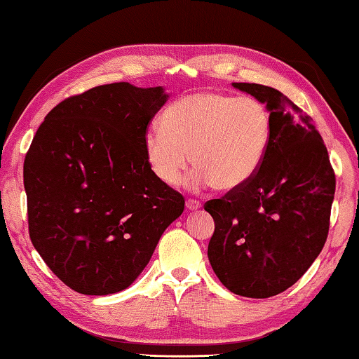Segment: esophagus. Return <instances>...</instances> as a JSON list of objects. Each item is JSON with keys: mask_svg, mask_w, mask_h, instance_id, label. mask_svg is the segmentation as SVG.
<instances>
[{"mask_svg": "<svg viewBox=\"0 0 359 359\" xmlns=\"http://www.w3.org/2000/svg\"><path fill=\"white\" fill-rule=\"evenodd\" d=\"M185 206H187V210H189V211H196V210H200V208H201V203L196 201V200H187Z\"/></svg>", "mask_w": 359, "mask_h": 359, "instance_id": "34e87169", "label": "esophagus"}]
</instances>
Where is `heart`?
<instances>
[{
	"mask_svg": "<svg viewBox=\"0 0 359 359\" xmlns=\"http://www.w3.org/2000/svg\"><path fill=\"white\" fill-rule=\"evenodd\" d=\"M163 127L143 137V153L154 177L177 185L191 163V189L214 185L235 191L258 174L271 145L272 117L253 96L200 92L184 96L163 114Z\"/></svg>",
	"mask_w": 359,
	"mask_h": 359,
	"instance_id": "heart-1",
	"label": "heart"
}]
</instances>
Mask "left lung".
I'll use <instances>...</instances> for the list:
<instances>
[{"label":"left lung","mask_w":359,"mask_h":359,"mask_svg":"<svg viewBox=\"0 0 359 359\" xmlns=\"http://www.w3.org/2000/svg\"><path fill=\"white\" fill-rule=\"evenodd\" d=\"M232 85L267 106L272 135L258 174L240 190L205 205L216 226L208 258L235 295L269 298L292 287L323 250L335 174L311 117L279 90Z\"/></svg>","instance_id":"left-lung-1"}]
</instances>
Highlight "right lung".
<instances>
[{"mask_svg": "<svg viewBox=\"0 0 359 359\" xmlns=\"http://www.w3.org/2000/svg\"><path fill=\"white\" fill-rule=\"evenodd\" d=\"M169 95L128 82L55 106L24 161L29 233L48 267L83 295L124 290L184 212L179 191L154 177L143 137Z\"/></svg>", "mask_w": 359, "mask_h": 359, "instance_id": "1", "label": "right lung"}]
</instances>
